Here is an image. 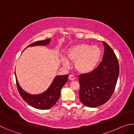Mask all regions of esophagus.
Instances as JSON below:
<instances>
[{
	"label": "esophagus",
	"mask_w": 134,
	"mask_h": 134,
	"mask_svg": "<svg viewBox=\"0 0 134 134\" xmlns=\"http://www.w3.org/2000/svg\"><path fill=\"white\" fill-rule=\"evenodd\" d=\"M69 79L70 80H75V76H74V75H72V74H70L69 76Z\"/></svg>",
	"instance_id": "34e87169"
}]
</instances>
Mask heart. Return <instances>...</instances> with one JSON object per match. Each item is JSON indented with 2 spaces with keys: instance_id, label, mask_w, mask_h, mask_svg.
Segmentation results:
<instances>
[{
  "instance_id": "heart-1",
  "label": "heart",
  "mask_w": 134,
  "mask_h": 134,
  "mask_svg": "<svg viewBox=\"0 0 134 134\" xmlns=\"http://www.w3.org/2000/svg\"><path fill=\"white\" fill-rule=\"evenodd\" d=\"M67 58L75 62V67L79 72H89L96 67L101 56L100 49L96 45L86 44L75 45L66 52ZM62 63L65 66L69 64L66 58H62Z\"/></svg>"
}]
</instances>
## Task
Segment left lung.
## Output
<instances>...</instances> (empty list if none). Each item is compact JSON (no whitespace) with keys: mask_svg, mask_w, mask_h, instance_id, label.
<instances>
[{"mask_svg":"<svg viewBox=\"0 0 134 134\" xmlns=\"http://www.w3.org/2000/svg\"><path fill=\"white\" fill-rule=\"evenodd\" d=\"M105 51L102 61L96 69L79 75V97L81 103L90 108L105 104L112 96L119 73L116 55L107 43L103 41Z\"/></svg>","mask_w":134,"mask_h":134,"instance_id":"left-lung-1","label":"left lung"}]
</instances>
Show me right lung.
<instances>
[{
	"label": "right lung",
	"mask_w": 134,
	"mask_h": 134,
	"mask_svg": "<svg viewBox=\"0 0 134 134\" xmlns=\"http://www.w3.org/2000/svg\"><path fill=\"white\" fill-rule=\"evenodd\" d=\"M49 41H50L49 38L43 41H38L32 43L27 47L36 46V45H46L49 44ZM68 76L69 75L66 74L64 76H58L55 77L48 89L43 93L38 95H31L24 92L19 86L16 78V82L18 92L22 98L27 103L38 109L44 110L50 109L58 100L61 93V89L67 83ZM15 77H16V74Z\"/></svg>",
	"instance_id": "obj_1"
}]
</instances>
